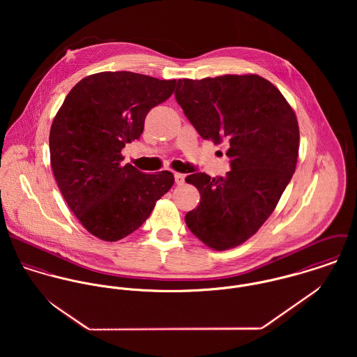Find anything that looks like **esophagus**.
<instances>
[{"instance_id":"obj_1","label":"esophagus","mask_w":357,"mask_h":357,"mask_svg":"<svg viewBox=\"0 0 357 357\" xmlns=\"http://www.w3.org/2000/svg\"><path fill=\"white\" fill-rule=\"evenodd\" d=\"M174 181H176L177 185L184 184V181H185V174H183V173H174Z\"/></svg>"}]
</instances>
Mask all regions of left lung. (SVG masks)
Returning <instances> with one entry per match:
<instances>
[{
  "mask_svg": "<svg viewBox=\"0 0 357 357\" xmlns=\"http://www.w3.org/2000/svg\"><path fill=\"white\" fill-rule=\"evenodd\" d=\"M174 95L201 137L225 144L231 159L224 177L199 172L185 178L201 194L187 227L210 249L236 248L266 221L293 177L297 116L280 91L255 74L178 79Z\"/></svg>",
  "mask_w": 357,
  "mask_h": 357,
  "instance_id": "left-lung-1",
  "label": "left lung"
}]
</instances>
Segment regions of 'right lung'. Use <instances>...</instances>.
Listing matches in <instances>:
<instances>
[{
    "mask_svg": "<svg viewBox=\"0 0 357 357\" xmlns=\"http://www.w3.org/2000/svg\"><path fill=\"white\" fill-rule=\"evenodd\" d=\"M176 79L130 71L85 77L66 96L50 133L51 165L64 201L93 236L116 242L143 225L173 185L167 172L123 165L122 149L140 139L144 119L167 100Z\"/></svg>",
    "mask_w": 357,
    "mask_h": 357,
    "instance_id": "1",
    "label": "right lung"
}]
</instances>
